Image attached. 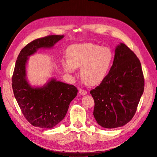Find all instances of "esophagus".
Returning a JSON list of instances; mask_svg holds the SVG:
<instances>
[{
	"label": "esophagus",
	"mask_w": 157,
	"mask_h": 157,
	"mask_svg": "<svg viewBox=\"0 0 157 157\" xmlns=\"http://www.w3.org/2000/svg\"><path fill=\"white\" fill-rule=\"evenodd\" d=\"M79 94L82 95V96H83L85 94H87V91H86L85 90H83V89H79Z\"/></svg>",
	"instance_id": "esophagus-1"
}]
</instances>
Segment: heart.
Wrapping results in <instances>:
<instances>
[{
	"mask_svg": "<svg viewBox=\"0 0 157 157\" xmlns=\"http://www.w3.org/2000/svg\"><path fill=\"white\" fill-rule=\"evenodd\" d=\"M68 60H63L64 71L75 72L80 68L81 78L89 85H97L103 82L112 67L113 55L109 48L93 43L75 44L67 51Z\"/></svg>",
	"mask_w": 157,
	"mask_h": 157,
	"instance_id": "1",
	"label": "heart"
}]
</instances>
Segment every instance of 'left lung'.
Here are the masks:
<instances>
[{
  "label": "left lung",
  "mask_w": 157,
  "mask_h": 157,
  "mask_svg": "<svg viewBox=\"0 0 157 157\" xmlns=\"http://www.w3.org/2000/svg\"><path fill=\"white\" fill-rule=\"evenodd\" d=\"M144 90L140 60L124 44L115 50L113 63L107 76L90 91L94 101L93 115L105 128L127 124L132 119Z\"/></svg>",
  "instance_id": "8db88e82"
}]
</instances>
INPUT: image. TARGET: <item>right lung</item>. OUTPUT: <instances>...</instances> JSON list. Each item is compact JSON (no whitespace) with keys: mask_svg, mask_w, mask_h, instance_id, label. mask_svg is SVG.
Masks as SVG:
<instances>
[{"mask_svg":"<svg viewBox=\"0 0 157 157\" xmlns=\"http://www.w3.org/2000/svg\"><path fill=\"white\" fill-rule=\"evenodd\" d=\"M64 38L63 35H50L28 44L20 52L12 76V89L21 112L32 125L52 128L65 117L70 103L77 96L78 89L52 78L40 87H34L27 79L26 64L29 56L39 49L51 48Z\"/></svg>","mask_w":157,"mask_h":157,"instance_id":"1","label":"right lung"}]
</instances>
